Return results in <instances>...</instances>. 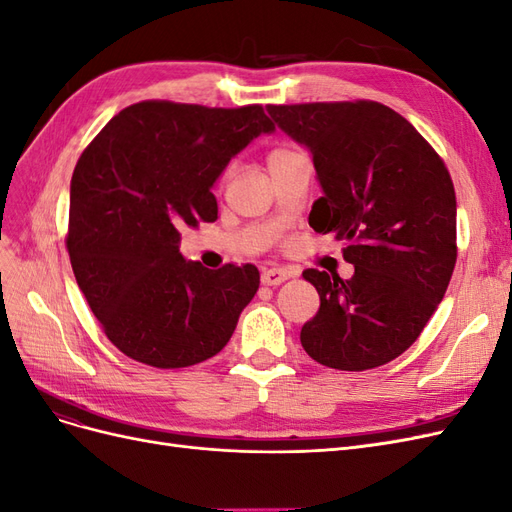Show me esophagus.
I'll return each mask as SVG.
<instances>
[{"instance_id":"1","label":"esophagus","mask_w":512,"mask_h":512,"mask_svg":"<svg viewBox=\"0 0 512 512\" xmlns=\"http://www.w3.org/2000/svg\"><path fill=\"white\" fill-rule=\"evenodd\" d=\"M288 277H290V273L286 269L269 267V269L262 271L260 280H262V284H265V286H280V284H284L288 280Z\"/></svg>"}]
</instances>
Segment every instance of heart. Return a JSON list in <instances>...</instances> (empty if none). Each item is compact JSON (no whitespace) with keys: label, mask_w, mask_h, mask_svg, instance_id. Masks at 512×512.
I'll return each instance as SVG.
<instances>
[{"label":"heart","mask_w":512,"mask_h":512,"mask_svg":"<svg viewBox=\"0 0 512 512\" xmlns=\"http://www.w3.org/2000/svg\"><path fill=\"white\" fill-rule=\"evenodd\" d=\"M290 153H297V151H294V149H275V151H271L269 162L277 160V158H286V156H290Z\"/></svg>","instance_id":"1"}]
</instances>
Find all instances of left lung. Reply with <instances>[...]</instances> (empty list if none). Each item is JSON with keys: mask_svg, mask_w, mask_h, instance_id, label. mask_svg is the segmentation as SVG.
Returning <instances> with one entry per match:
<instances>
[{"mask_svg": "<svg viewBox=\"0 0 512 512\" xmlns=\"http://www.w3.org/2000/svg\"><path fill=\"white\" fill-rule=\"evenodd\" d=\"M314 158L322 188L309 226L342 241L350 280L303 271L320 294L301 344L320 365L363 371L406 352L436 312L457 260L453 179L393 108L371 100L269 104Z\"/></svg>", "mask_w": 512, "mask_h": 512, "instance_id": "8db88e82", "label": "left lung"}]
</instances>
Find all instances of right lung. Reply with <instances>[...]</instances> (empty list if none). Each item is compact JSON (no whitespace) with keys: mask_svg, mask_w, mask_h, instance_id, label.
Segmentation results:
<instances>
[{"mask_svg":"<svg viewBox=\"0 0 512 512\" xmlns=\"http://www.w3.org/2000/svg\"><path fill=\"white\" fill-rule=\"evenodd\" d=\"M273 130L260 104L147 100L123 108L81 153L70 181L72 271L106 337L130 359L179 369L228 344L260 273L185 260L179 230L218 220L215 179Z\"/></svg>","mask_w":512,"mask_h":512,"instance_id":"add662e5","label":"right lung"}]
</instances>
